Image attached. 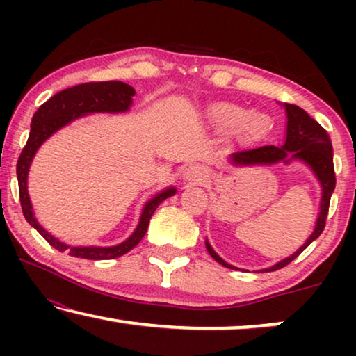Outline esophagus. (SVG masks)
<instances>
[{
    "label": "esophagus",
    "instance_id": "obj_1",
    "mask_svg": "<svg viewBox=\"0 0 356 356\" xmlns=\"http://www.w3.org/2000/svg\"><path fill=\"white\" fill-rule=\"evenodd\" d=\"M184 179L193 183H204L209 179V170L206 167H201V165H194V167H189L184 172Z\"/></svg>",
    "mask_w": 356,
    "mask_h": 356
}]
</instances>
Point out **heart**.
<instances>
[{
  "mask_svg": "<svg viewBox=\"0 0 356 356\" xmlns=\"http://www.w3.org/2000/svg\"><path fill=\"white\" fill-rule=\"evenodd\" d=\"M245 115H246L245 111L241 108H236V106H222V108H218L216 111L217 120L225 126H236L243 121V124H245L246 129L254 131L259 128L262 121L261 115H250L246 120H245Z\"/></svg>",
  "mask_w": 356,
  "mask_h": 356,
  "instance_id": "1",
  "label": "heart"
}]
</instances>
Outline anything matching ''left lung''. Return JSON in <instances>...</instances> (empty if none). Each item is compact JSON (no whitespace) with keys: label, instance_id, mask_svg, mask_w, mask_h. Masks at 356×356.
Returning a JSON list of instances; mask_svg holds the SVG:
<instances>
[{"label":"left lung","instance_id":"left-lung-1","mask_svg":"<svg viewBox=\"0 0 356 356\" xmlns=\"http://www.w3.org/2000/svg\"><path fill=\"white\" fill-rule=\"evenodd\" d=\"M286 113V134L285 143L277 147V145H261V147L240 150L230 155V163L233 167H254V165H274L279 162L290 163L293 160L303 162L311 172L314 173L316 179L321 186V202H319V213L316 218L314 230L311 233L308 240L305 241L303 246H300L293 254L285 257L277 262V264L262 269L266 272H272L282 269L286 264H290L296 256H300L316 238H318L324 230L325 217L329 212V202L335 189V173H334V150L332 143H330L327 131L321 126L318 121H314L300 106L284 104ZM206 248L213 259L223 267L228 269H236L235 266L228 264L220 256L213 251L211 243L206 240Z\"/></svg>","mask_w":356,"mask_h":356}]
</instances>
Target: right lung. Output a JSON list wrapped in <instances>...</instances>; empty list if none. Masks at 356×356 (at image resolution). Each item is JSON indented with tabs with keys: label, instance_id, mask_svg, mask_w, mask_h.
<instances>
[{
	"label": "right lung",
	"instance_id": "1",
	"mask_svg": "<svg viewBox=\"0 0 356 356\" xmlns=\"http://www.w3.org/2000/svg\"><path fill=\"white\" fill-rule=\"evenodd\" d=\"M136 90L133 87L124 84L121 81H105V82H87V84H79L70 89L58 92L48 99L40 108L35 111L31 124V134H29L26 147L22 149L21 157L17 160V181H19V199H21L22 212L26 220L55 248V250L65 252L67 251L71 256L82 257V259L92 261H104V259H115L126 254L133 250L138 243L143 240L145 232H147L150 217L155 212L160 204L165 199L173 196L177 189L170 186L162 189L159 194H155L152 199H149L144 204L143 212H140L139 223L133 232V235L126 238L123 243L115 246H70L50 235L43 228L33 216L32 202L29 197L27 191V175L29 168L37 150L45 140L56 133L58 129L65 128L71 121H74L81 116L92 115V113H124L133 105V97Z\"/></svg>",
	"mask_w": 356,
	"mask_h": 356
}]
</instances>
